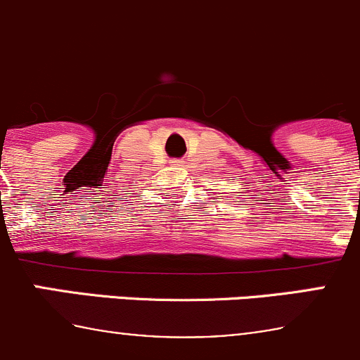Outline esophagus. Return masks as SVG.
I'll use <instances>...</instances> for the list:
<instances>
[{
    "label": "esophagus",
    "instance_id": "esophagus-1",
    "mask_svg": "<svg viewBox=\"0 0 360 360\" xmlns=\"http://www.w3.org/2000/svg\"><path fill=\"white\" fill-rule=\"evenodd\" d=\"M170 165L176 167V169H177V167H183L184 165V160H172V162H170Z\"/></svg>",
    "mask_w": 360,
    "mask_h": 360
}]
</instances>
